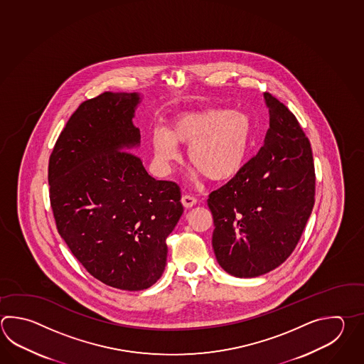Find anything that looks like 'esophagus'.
<instances>
[{
	"instance_id": "esophagus-1",
	"label": "esophagus",
	"mask_w": 364,
	"mask_h": 364,
	"mask_svg": "<svg viewBox=\"0 0 364 364\" xmlns=\"http://www.w3.org/2000/svg\"><path fill=\"white\" fill-rule=\"evenodd\" d=\"M196 202H197V200L194 198L192 194H184L183 198H181V203H183L184 208H193L194 205H196Z\"/></svg>"
}]
</instances>
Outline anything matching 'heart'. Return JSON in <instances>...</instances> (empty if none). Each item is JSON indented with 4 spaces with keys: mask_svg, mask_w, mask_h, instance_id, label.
<instances>
[{
    "mask_svg": "<svg viewBox=\"0 0 364 364\" xmlns=\"http://www.w3.org/2000/svg\"><path fill=\"white\" fill-rule=\"evenodd\" d=\"M252 139V122L245 112L208 109L180 115L170 129L158 127L151 145L156 164L168 172L181 159L178 144L188 146L186 156L193 175L211 181L233 178L245 162Z\"/></svg>",
    "mask_w": 364,
    "mask_h": 364,
    "instance_id": "obj_1",
    "label": "heart"
}]
</instances>
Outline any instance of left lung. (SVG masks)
Returning a JSON list of instances; mask_svg holds the SVG:
<instances>
[{
    "mask_svg": "<svg viewBox=\"0 0 364 364\" xmlns=\"http://www.w3.org/2000/svg\"><path fill=\"white\" fill-rule=\"evenodd\" d=\"M269 128L264 144L227 184L208 196L220 267L257 277L296 249L315 202L311 145L294 114L264 93Z\"/></svg>",
    "mask_w": 364,
    "mask_h": 364,
    "instance_id": "1",
    "label": "left lung"
}]
</instances>
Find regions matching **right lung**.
Here are the masks:
<instances>
[{
  "label": "right lung",
  "mask_w": 364,
  "mask_h": 364,
  "mask_svg": "<svg viewBox=\"0 0 364 364\" xmlns=\"http://www.w3.org/2000/svg\"><path fill=\"white\" fill-rule=\"evenodd\" d=\"M137 93L105 92L68 119L49 158L48 181L60 237L97 280L148 289L164 274L166 238L184 211L180 186L156 180L131 149Z\"/></svg>",
  "instance_id": "1"
}]
</instances>
